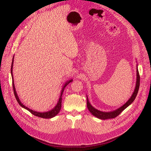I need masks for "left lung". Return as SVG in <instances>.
Returning <instances> with one entry per match:
<instances>
[{
  "instance_id": "8db88e82",
  "label": "left lung",
  "mask_w": 151,
  "mask_h": 151,
  "mask_svg": "<svg viewBox=\"0 0 151 151\" xmlns=\"http://www.w3.org/2000/svg\"><path fill=\"white\" fill-rule=\"evenodd\" d=\"M139 82H140V76H139V74L138 69L137 68V79H136V88L135 89H134V91L133 93V94L131 96V97L130 99L126 103H125L123 106H122L121 107L119 108L117 110H115L113 111H110V112H104V111H99L97 109H95L94 107H93L91 105V104L89 103V102L88 101V98L87 97V107L88 108L89 111L91 112V113L93 114V115H94L96 117H97L99 119H113L116 117L118 116L122 111H123L125 108H127L130 104H131L133 102V101L135 100V99L137 96V92H138L139 88Z\"/></svg>"
}]
</instances>
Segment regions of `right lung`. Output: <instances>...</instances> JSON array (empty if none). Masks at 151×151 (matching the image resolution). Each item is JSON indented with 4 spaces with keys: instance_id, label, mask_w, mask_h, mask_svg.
Here are the masks:
<instances>
[{
    "instance_id": "1",
    "label": "right lung",
    "mask_w": 151,
    "mask_h": 151,
    "mask_svg": "<svg viewBox=\"0 0 151 151\" xmlns=\"http://www.w3.org/2000/svg\"><path fill=\"white\" fill-rule=\"evenodd\" d=\"M13 65H14V58H13V60H12V66H11V74H12V85H13V88H14V95H15V97L16 100H17V102L19 104V105L21 106V107L24 108L26 109V110L29 111L31 114H32L33 115H36V116L37 117H40L41 118H45V119H50V118H52L54 117V116H56V115L59 113L60 110H61V107H62V94H63V92L64 91V88H65V86H67V85H68L70 82H71L73 81V80H70V81H67L65 84L63 86V87L62 89V92H61V95H60V97L59 99V101L58 102V103L56 104V106L55 107H54L52 110H51L49 111H46V112H38V111H34L32 110H30V108H28V107H26V106H24L23 104L21 103V102L19 100V99L18 97V95L17 94V92H16L15 90V85H14V78H13V74H12V68H13Z\"/></svg>"
}]
</instances>
